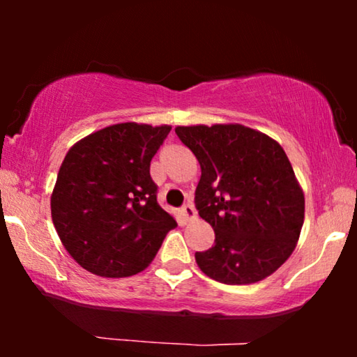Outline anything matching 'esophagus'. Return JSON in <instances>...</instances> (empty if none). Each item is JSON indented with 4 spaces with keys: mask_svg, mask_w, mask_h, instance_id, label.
<instances>
[{
    "mask_svg": "<svg viewBox=\"0 0 357 357\" xmlns=\"http://www.w3.org/2000/svg\"><path fill=\"white\" fill-rule=\"evenodd\" d=\"M182 216L187 219V221H192V219L197 218V211H195L193 204H185V206H182Z\"/></svg>",
    "mask_w": 357,
    "mask_h": 357,
    "instance_id": "1",
    "label": "esophagus"
}]
</instances>
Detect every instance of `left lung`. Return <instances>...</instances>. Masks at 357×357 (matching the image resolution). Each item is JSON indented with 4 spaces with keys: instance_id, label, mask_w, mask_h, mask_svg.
<instances>
[{
    "instance_id": "left-lung-1",
    "label": "left lung",
    "mask_w": 357,
    "mask_h": 357,
    "mask_svg": "<svg viewBox=\"0 0 357 357\" xmlns=\"http://www.w3.org/2000/svg\"><path fill=\"white\" fill-rule=\"evenodd\" d=\"M202 167L195 206L214 245L195 253L199 270L224 284H252L284 263L304 224V193L284 149L242 125L177 126Z\"/></svg>"
}]
</instances>
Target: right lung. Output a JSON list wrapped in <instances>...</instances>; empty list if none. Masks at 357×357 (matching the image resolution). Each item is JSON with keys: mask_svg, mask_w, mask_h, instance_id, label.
<instances>
[{"mask_svg": "<svg viewBox=\"0 0 357 357\" xmlns=\"http://www.w3.org/2000/svg\"><path fill=\"white\" fill-rule=\"evenodd\" d=\"M170 126L119 123L68 151L52 193V219L68 253L94 275L144 270L175 219L158 203L151 159Z\"/></svg>", "mask_w": 357, "mask_h": 357, "instance_id": "add662e5", "label": "right lung"}]
</instances>
